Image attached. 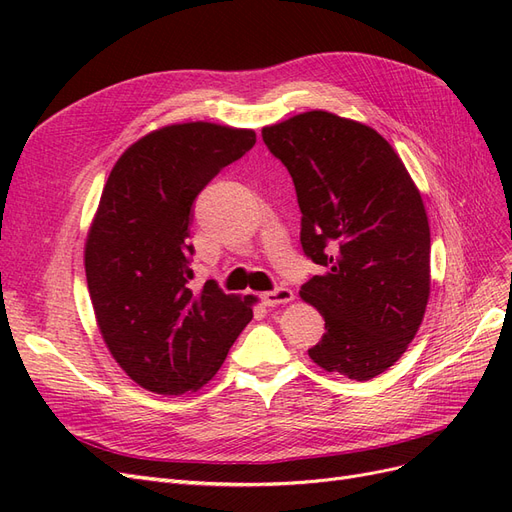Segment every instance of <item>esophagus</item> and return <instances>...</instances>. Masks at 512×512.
Listing matches in <instances>:
<instances>
[{
	"label": "esophagus",
	"instance_id": "esophagus-1",
	"mask_svg": "<svg viewBox=\"0 0 512 512\" xmlns=\"http://www.w3.org/2000/svg\"><path fill=\"white\" fill-rule=\"evenodd\" d=\"M294 299V292L290 288H275L262 294V301H265L269 307H277V305H286Z\"/></svg>",
	"mask_w": 512,
	"mask_h": 512
}]
</instances>
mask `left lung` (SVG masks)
<instances>
[{"label": "left lung", "mask_w": 512, "mask_h": 512, "mask_svg": "<svg viewBox=\"0 0 512 512\" xmlns=\"http://www.w3.org/2000/svg\"><path fill=\"white\" fill-rule=\"evenodd\" d=\"M262 141L297 190L303 252L324 267L299 290L327 329L309 359L350 380L376 378L408 350L429 301L421 192L361 121L307 111L265 126Z\"/></svg>", "instance_id": "8db88e82"}]
</instances>
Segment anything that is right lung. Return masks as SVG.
I'll return each instance as SVG.
<instances>
[{"mask_svg": "<svg viewBox=\"0 0 512 512\" xmlns=\"http://www.w3.org/2000/svg\"><path fill=\"white\" fill-rule=\"evenodd\" d=\"M254 143L247 128L173 123L132 143L104 183L85 239L89 297L108 352L151 393L203 389L254 316V294L188 288L194 198Z\"/></svg>", "mask_w": 512, "mask_h": 512, "instance_id": "right-lung-1", "label": "right lung"}]
</instances>
